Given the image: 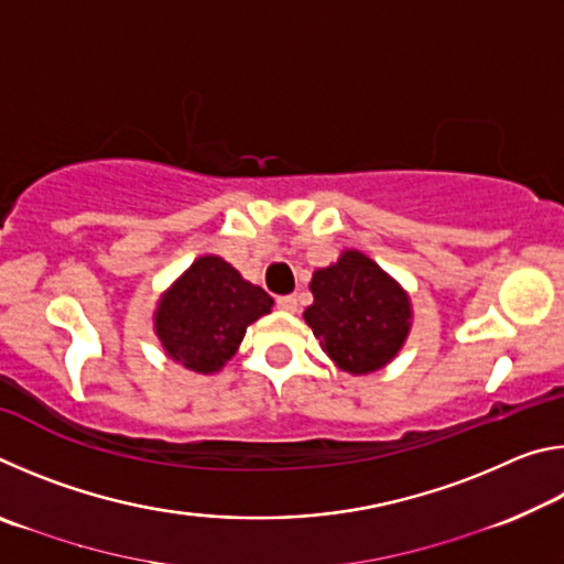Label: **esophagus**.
Returning <instances> with one entry per match:
<instances>
[{
    "instance_id": "34e87169",
    "label": "esophagus",
    "mask_w": 564,
    "mask_h": 564,
    "mask_svg": "<svg viewBox=\"0 0 564 564\" xmlns=\"http://www.w3.org/2000/svg\"><path fill=\"white\" fill-rule=\"evenodd\" d=\"M275 305L285 313H295L299 311V299H295V295H279V299H275Z\"/></svg>"
}]
</instances>
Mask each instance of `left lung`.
Listing matches in <instances>:
<instances>
[{"mask_svg": "<svg viewBox=\"0 0 564 564\" xmlns=\"http://www.w3.org/2000/svg\"><path fill=\"white\" fill-rule=\"evenodd\" d=\"M313 305L303 318L323 352L352 376L393 360L410 328V301L380 265L358 251L313 273Z\"/></svg>", "mask_w": 564, "mask_h": 564, "instance_id": "obj_1", "label": "left lung"}]
</instances>
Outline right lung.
<instances>
[{"label":"right lung","mask_w":564,"mask_h":564,"mask_svg":"<svg viewBox=\"0 0 564 564\" xmlns=\"http://www.w3.org/2000/svg\"><path fill=\"white\" fill-rule=\"evenodd\" d=\"M271 305V295L243 281L231 263L204 256L159 303L156 333L181 366L214 373L241 346L246 328Z\"/></svg>","instance_id":"right-lung-1"}]
</instances>
